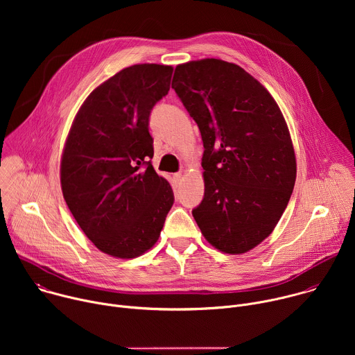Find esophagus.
I'll use <instances>...</instances> for the list:
<instances>
[{"label":"esophagus","instance_id":"1","mask_svg":"<svg viewBox=\"0 0 355 355\" xmlns=\"http://www.w3.org/2000/svg\"><path fill=\"white\" fill-rule=\"evenodd\" d=\"M173 178H174V181H175V182H180V181L182 180V174H181V173H177V174H174V175H173Z\"/></svg>","mask_w":355,"mask_h":355}]
</instances>
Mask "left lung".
I'll use <instances>...</instances> for the list:
<instances>
[{
	"label": "left lung",
	"mask_w": 355,
	"mask_h": 355,
	"mask_svg": "<svg viewBox=\"0 0 355 355\" xmlns=\"http://www.w3.org/2000/svg\"><path fill=\"white\" fill-rule=\"evenodd\" d=\"M204 141L205 193L192 209L218 250L240 254L260 244L281 219L296 180L282 112L240 66L204 59L175 67L173 85Z\"/></svg>",
	"instance_id": "left-lung-1"
}]
</instances>
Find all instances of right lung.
<instances>
[{"label":"right lung","instance_id":"obj_1","mask_svg":"<svg viewBox=\"0 0 355 355\" xmlns=\"http://www.w3.org/2000/svg\"><path fill=\"white\" fill-rule=\"evenodd\" d=\"M173 67L135 64L96 87L71 125L60 166L66 204L85 236L112 257L155 245L174 204L153 166L148 121Z\"/></svg>","mask_w":355,"mask_h":355}]
</instances>
